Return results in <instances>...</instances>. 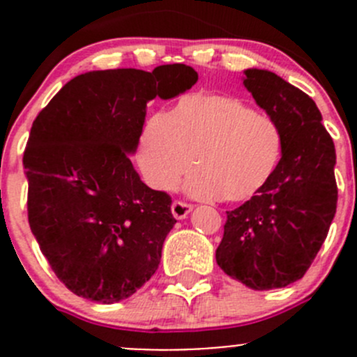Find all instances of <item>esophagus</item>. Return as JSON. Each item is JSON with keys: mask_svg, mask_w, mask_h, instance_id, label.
<instances>
[{"mask_svg": "<svg viewBox=\"0 0 357 357\" xmlns=\"http://www.w3.org/2000/svg\"><path fill=\"white\" fill-rule=\"evenodd\" d=\"M192 208L193 207L190 204H185V202L176 200V202H172L171 212H172V215H174L176 219H185L186 215H188L190 212H192Z\"/></svg>", "mask_w": 357, "mask_h": 357, "instance_id": "1", "label": "esophagus"}]
</instances>
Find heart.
Here are the masks:
<instances>
[{"label":"heart","mask_w":357,"mask_h":357,"mask_svg":"<svg viewBox=\"0 0 357 357\" xmlns=\"http://www.w3.org/2000/svg\"><path fill=\"white\" fill-rule=\"evenodd\" d=\"M278 124L240 98L183 96L167 115L145 122L138 139L139 171L152 188L169 192L195 165L185 183L197 199L219 197L238 204L254 199L269 183L282 157Z\"/></svg>","instance_id":"obj_1"}]
</instances>
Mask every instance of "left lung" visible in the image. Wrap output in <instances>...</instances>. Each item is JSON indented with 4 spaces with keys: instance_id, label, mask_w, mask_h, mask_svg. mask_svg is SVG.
<instances>
[{
    "instance_id": "obj_1",
    "label": "left lung",
    "mask_w": 357,
    "mask_h": 357,
    "mask_svg": "<svg viewBox=\"0 0 357 357\" xmlns=\"http://www.w3.org/2000/svg\"><path fill=\"white\" fill-rule=\"evenodd\" d=\"M243 74L247 91L282 131V158L254 199L226 212L215 261L248 289H282L304 276L328 235L337 211V155L312 98L275 72Z\"/></svg>"
}]
</instances>
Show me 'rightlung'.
Returning a JSON list of instances; mask_svg holds the SVG:
<instances>
[{
	"mask_svg": "<svg viewBox=\"0 0 357 357\" xmlns=\"http://www.w3.org/2000/svg\"><path fill=\"white\" fill-rule=\"evenodd\" d=\"M199 81L185 63L75 75L32 122L24 169L32 235L60 282L79 297L114 304L157 271L176 225L171 197L149 188L129 155L146 103Z\"/></svg>",
	"mask_w": 357,
	"mask_h": 357,
	"instance_id": "add662e5",
	"label": "right lung"
}]
</instances>
